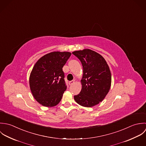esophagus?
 Listing matches in <instances>:
<instances>
[{
  "label": "esophagus",
  "instance_id": "obj_1",
  "mask_svg": "<svg viewBox=\"0 0 146 146\" xmlns=\"http://www.w3.org/2000/svg\"><path fill=\"white\" fill-rule=\"evenodd\" d=\"M74 83V81H69V85H72Z\"/></svg>",
  "mask_w": 146,
  "mask_h": 146
}]
</instances>
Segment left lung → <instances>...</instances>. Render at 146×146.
<instances>
[{
  "label": "left lung",
  "instance_id": "1",
  "mask_svg": "<svg viewBox=\"0 0 146 146\" xmlns=\"http://www.w3.org/2000/svg\"><path fill=\"white\" fill-rule=\"evenodd\" d=\"M72 54L81 61L83 67L82 89L74 99L82 107H94L103 100L110 90V67L101 55L91 50L76 51Z\"/></svg>",
  "mask_w": 146,
  "mask_h": 146
}]
</instances>
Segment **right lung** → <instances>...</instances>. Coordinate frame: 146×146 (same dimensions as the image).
Instances as JSON below:
<instances>
[{"instance_id":"add662e5","label":"right lung","mask_w":146,"mask_h":146,"mask_svg":"<svg viewBox=\"0 0 146 146\" xmlns=\"http://www.w3.org/2000/svg\"><path fill=\"white\" fill-rule=\"evenodd\" d=\"M69 52L54 51L39 58L29 77L31 92L41 105L52 107L58 105L66 89L62 67L71 55Z\"/></svg>"}]
</instances>
